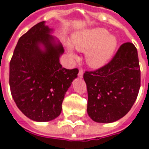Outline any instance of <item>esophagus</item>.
<instances>
[{
  "label": "esophagus",
  "mask_w": 149,
  "mask_h": 149,
  "mask_svg": "<svg viewBox=\"0 0 149 149\" xmlns=\"http://www.w3.org/2000/svg\"><path fill=\"white\" fill-rule=\"evenodd\" d=\"M83 74H84V72L82 69H80L79 70V72H78V77L80 78H82L83 77Z\"/></svg>",
  "instance_id": "34e87169"
}]
</instances>
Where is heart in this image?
I'll return each mask as SVG.
<instances>
[{
    "mask_svg": "<svg viewBox=\"0 0 149 149\" xmlns=\"http://www.w3.org/2000/svg\"><path fill=\"white\" fill-rule=\"evenodd\" d=\"M72 45L80 52H85V61L90 67L99 68L109 61L117 48L118 40L116 36L108 33L102 28H93L75 34ZM67 46L68 53L76 57L73 48Z\"/></svg>",
    "mask_w": 149,
    "mask_h": 149,
    "instance_id": "heart-1",
    "label": "heart"
}]
</instances>
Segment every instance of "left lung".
Listing matches in <instances>:
<instances>
[{
    "label": "left lung",
    "instance_id": "obj_1",
    "mask_svg": "<svg viewBox=\"0 0 149 149\" xmlns=\"http://www.w3.org/2000/svg\"><path fill=\"white\" fill-rule=\"evenodd\" d=\"M88 114L97 123H112L125 116L135 103L141 87L137 50L123 44L112 61L96 71L85 72Z\"/></svg>",
    "mask_w": 149,
    "mask_h": 149
}]
</instances>
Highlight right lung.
Listing matches in <instances>:
<instances>
[{"mask_svg":"<svg viewBox=\"0 0 149 149\" xmlns=\"http://www.w3.org/2000/svg\"><path fill=\"white\" fill-rule=\"evenodd\" d=\"M41 21L20 37L9 64V86L19 109L37 122L50 121L61 112L62 102L78 69L60 63L61 43Z\"/></svg>","mask_w":149,"mask_h":149,"instance_id":"add662e5","label":"right lung"}]
</instances>
